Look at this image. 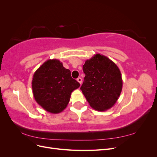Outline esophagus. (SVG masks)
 Listing matches in <instances>:
<instances>
[{"mask_svg": "<svg viewBox=\"0 0 157 157\" xmlns=\"http://www.w3.org/2000/svg\"><path fill=\"white\" fill-rule=\"evenodd\" d=\"M77 81L79 82V84H81V83H82V78H80V77H78L77 79Z\"/></svg>", "mask_w": 157, "mask_h": 157, "instance_id": "34e87169", "label": "esophagus"}]
</instances>
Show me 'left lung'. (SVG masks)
<instances>
[{"mask_svg": "<svg viewBox=\"0 0 157 157\" xmlns=\"http://www.w3.org/2000/svg\"><path fill=\"white\" fill-rule=\"evenodd\" d=\"M85 74L80 90L95 110L105 111L111 109L119 98L122 78L118 66L107 56L95 54L83 65Z\"/></svg>", "mask_w": 157, "mask_h": 157, "instance_id": "left-lung-1", "label": "left lung"}]
</instances>
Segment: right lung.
<instances>
[{
  "mask_svg": "<svg viewBox=\"0 0 157 157\" xmlns=\"http://www.w3.org/2000/svg\"><path fill=\"white\" fill-rule=\"evenodd\" d=\"M80 84L72 78L70 70L56 59H48L33 75L32 89L36 103L49 113L57 114L67 107L73 90Z\"/></svg>",
  "mask_w": 157,
  "mask_h": 157,
  "instance_id": "right-lung-1",
  "label": "right lung"
}]
</instances>
